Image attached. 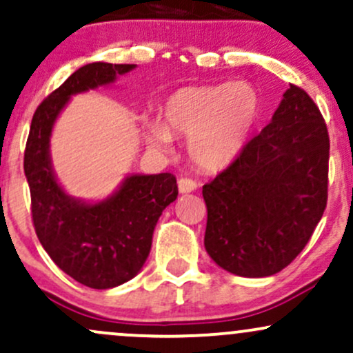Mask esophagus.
Instances as JSON below:
<instances>
[{"instance_id": "obj_1", "label": "esophagus", "mask_w": 353, "mask_h": 353, "mask_svg": "<svg viewBox=\"0 0 353 353\" xmlns=\"http://www.w3.org/2000/svg\"><path fill=\"white\" fill-rule=\"evenodd\" d=\"M177 188H179L181 194H189L197 189V182L192 179H188V177H182V179H179V182H177Z\"/></svg>"}]
</instances>
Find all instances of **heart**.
I'll return each mask as SVG.
<instances>
[{
	"label": "heart",
	"instance_id": "obj_1",
	"mask_svg": "<svg viewBox=\"0 0 353 353\" xmlns=\"http://www.w3.org/2000/svg\"><path fill=\"white\" fill-rule=\"evenodd\" d=\"M161 112L163 123L144 121L145 143L168 151L172 136L189 137L190 161L204 171H222L249 143L261 116V96L245 81L189 86L169 94Z\"/></svg>",
	"mask_w": 353,
	"mask_h": 353
}]
</instances>
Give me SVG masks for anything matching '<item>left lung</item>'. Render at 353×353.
Segmentation results:
<instances>
[{"mask_svg": "<svg viewBox=\"0 0 353 353\" xmlns=\"http://www.w3.org/2000/svg\"><path fill=\"white\" fill-rule=\"evenodd\" d=\"M329 149L319 108L290 84L261 134L202 188L204 245L221 269L269 277L302 252L327 205Z\"/></svg>", "mask_w": 353, "mask_h": 353, "instance_id": "8db88e82", "label": "left lung"}]
</instances>
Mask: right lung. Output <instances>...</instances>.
Here are the masks:
<instances>
[{
	"label": "right lung",
	"mask_w": 353,
	"mask_h": 353,
	"mask_svg": "<svg viewBox=\"0 0 353 353\" xmlns=\"http://www.w3.org/2000/svg\"><path fill=\"white\" fill-rule=\"evenodd\" d=\"M134 68L99 61L72 72L36 109L24 151L36 236L63 272L91 289H112L139 274L161 214L177 199L176 177L128 174L106 199H78L52 169L51 134L72 96L111 86Z\"/></svg>",
	"instance_id": "right-lung-1"
}]
</instances>
